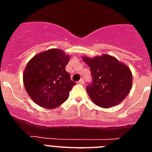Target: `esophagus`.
I'll list each match as a JSON object with an SVG mask.
<instances>
[{"instance_id": "obj_1", "label": "esophagus", "mask_w": 152, "mask_h": 152, "mask_svg": "<svg viewBox=\"0 0 152 152\" xmlns=\"http://www.w3.org/2000/svg\"><path fill=\"white\" fill-rule=\"evenodd\" d=\"M77 83H78L79 84H83L84 83V79H80V80H79L78 81H77Z\"/></svg>"}]
</instances>
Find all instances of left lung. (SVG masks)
<instances>
[{
    "mask_svg": "<svg viewBox=\"0 0 152 152\" xmlns=\"http://www.w3.org/2000/svg\"><path fill=\"white\" fill-rule=\"evenodd\" d=\"M90 67L92 81L86 87L92 101L103 108L119 104L129 94L132 75L129 68L116 58L103 55L83 58Z\"/></svg>",
    "mask_w": 152,
    "mask_h": 152,
    "instance_id": "1",
    "label": "left lung"
}]
</instances>
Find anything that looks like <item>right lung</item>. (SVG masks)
Wrapping results in <instances>:
<instances>
[{"instance_id": "1", "label": "right lung", "mask_w": 152, "mask_h": 152, "mask_svg": "<svg viewBox=\"0 0 152 152\" xmlns=\"http://www.w3.org/2000/svg\"><path fill=\"white\" fill-rule=\"evenodd\" d=\"M69 58L62 50L55 49L39 53L28 62L23 74L24 86L40 107L56 108L69 96L76 84L65 71Z\"/></svg>"}]
</instances>
